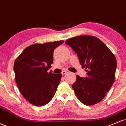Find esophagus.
<instances>
[{"label":"esophagus","mask_w":126,"mask_h":126,"mask_svg":"<svg viewBox=\"0 0 126 126\" xmlns=\"http://www.w3.org/2000/svg\"><path fill=\"white\" fill-rule=\"evenodd\" d=\"M67 73V71H63V72H62V74L63 75H65V74H66Z\"/></svg>","instance_id":"obj_1"}]
</instances>
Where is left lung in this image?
Masks as SVG:
<instances>
[{"label": "left lung", "instance_id": "obj_1", "mask_svg": "<svg viewBox=\"0 0 126 126\" xmlns=\"http://www.w3.org/2000/svg\"><path fill=\"white\" fill-rule=\"evenodd\" d=\"M78 54L87 76L76 75L72 84L79 100L92 106L103 99L114 83L117 67L114 55L102 41L89 35L76 36L65 42Z\"/></svg>", "mask_w": 126, "mask_h": 126}]
</instances>
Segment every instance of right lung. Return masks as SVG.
Here are the masks:
<instances>
[{"label":"right lung","mask_w":126,"mask_h":126,"mask_svg":"<svg viewBox=\"0 0 126 126\" xmlns=\"http://www.w3.org/2000/svg\"><path fill=\"white\" fill-rule=\"evenodd\" d=\"M63 40L35 43L27 47L15 61V80L24 98L36 106L47 104L55 94L62 74L47 72L53 51Z\"/></svg>","instance_id":"obj_1"}]
</instances>
